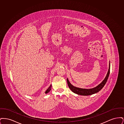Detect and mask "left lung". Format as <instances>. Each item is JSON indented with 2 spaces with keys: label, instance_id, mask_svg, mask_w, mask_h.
Listing matches in <instances>:
<instances>
[{
  "label": "left lung",
  "instance_id": "1",
  "mask_svg": "<svg viewBox=\"0 0 124 124\" xmlns=\"http://www.w3.org/2000/svg\"><path fill=\"white\" fill-rule=\"evenodd\" d=\"M110 71V63L109 62V69H108V71L107 72V73L106 74V77L105 78V79L103 80V81L100 83V84H99L98 86H97L96 87H94L93 88L83 89L76 87L75 86H74L73 85H72L71 84L68 78H67V84L68 85L69 88L71 89V91L76 94L83 95V96H88L90 95L93 94H94V93L99 92L104 86V85H105L106 83L107 82V80L108 79L109 76Z\"/></svg>",
  "mask_w": 124,
  "mask_h": 124
}]
</instances>
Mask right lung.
Masks as SVG:
<instances>
[{
	"mask_svg": "<svg viewBox=\"0 0 124 124\" xmlns=\"http://www.w3.org/2000/svg\"><path fill=\"white\" fill-rule=\"evenodd\" d=\"M51 88H52V85H50V86L49 87V88L47 89V90H46V91L45 93H48L50 91V90H51Z\"/></svg>",
	"mask_w": 124,
	"mask_h": 124,
	"instance_id": "right-lung-1",
	"label": "right lung"
}]
</instances>
